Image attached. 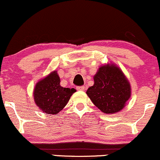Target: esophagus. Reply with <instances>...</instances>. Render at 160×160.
<instances>
[{
    "label": "esophagus",
    "mask_w": 160,
    "mask_h": 160,
    "mask_svg": "<svg viewBox=\"0 0 160 160\" xmlns=\"http://www.w3.org/2000/svg\"><path fill=\"white\" fill-rule=\"evenodd\" d=\"M77 89L79 91H84L85 90V86H78L77 87Z\"/></svg>",
    "instance_id": "1"
}]
</instances>
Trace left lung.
I'll use <instances>...</instances> for the list:
<instances>
[{"label":"left lung","mask_w":160,"mask_h":160,"mask_svg":"<svg viewBox=\"0 0 160 160\" xmlns=\"http://www.w3.org/2000/svg\"><path fill=\"white\" fill-rule=\"evenodd\" d=\"M86 94L103 113L113 114L125 107L131 96V86L120 68L108 64L99 68L94 76V85Z\"/></svg>","instance_id":"left-lung-1"}]
</instances>
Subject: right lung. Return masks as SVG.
Listing matches in <instances>:
<instances>
[{
    "instance_id": "add662e5",
    "label": "right lung",
    "mask_w": 160,
    "mask_h": 160,
    "mask_svg": "<svg viewBox=\"0 0 160 160\" xmlns=\"http://www.w3.org/2000/svg\"><path fill=\"white\" fill-rule=\"evenodd\" d=\"M74 88L60 86V78L54 71L36 83L34 89L35 104L47 114H57L65 107L73 93Z\"/></svg>"
}]
</instances>
